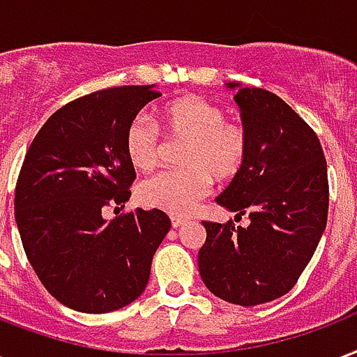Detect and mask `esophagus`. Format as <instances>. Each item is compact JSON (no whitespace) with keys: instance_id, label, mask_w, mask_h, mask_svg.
Listing matches in <instances>:
<instances>
[{"instance_id":"34e87169","label":"esophagus","mask_w":357,"mask_h":357,"mask_svg":"<svg viewBox=\"0 0 357 357\" xmlns=\"http://www.w3.org/2000/svg\"><path fill=\"white\" fill-rule=\"evenodd\" d=\"M181 225H185L183 217H172V228H179Z\"/></svg>"}]
</instances>
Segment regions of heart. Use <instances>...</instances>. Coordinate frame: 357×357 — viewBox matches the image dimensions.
<instances>
[{"label": "heart", "instance_id": "obj_1", "mask_svg": "<svg viewBox=\"0 0 357 357\" xmlns=\"http://www.w3.org/2000/svg\"><path fill=\"white\" fill-rule=\"evenodd\" d=\"M225 118L221 105L200 95H185L160 106L157 127L146 118L127 125L125 155L140 172L153 170L159 162L160 130L170 142L183 144L178 153L179 170L160 172L140 185L138 198L144 206L187 215L208 197L211 179L230 181L241 174L251 153V136L241 121Z\"/></svg>", "mask_w": 357, "mask_h": 357}]
</instances>
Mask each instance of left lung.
Segmentation results:
<instances>
[{
  "mask_svg": "<svg viewBox=\"0 0 357 357\" xmlns=\"http://www.w3.org/2000/svg\"><path fill=\"white\" fill-rule=\"evenodd\" d=\"M236 102L251 153L217 202L247 213L251 225L202 222L198 268L217 298L252 307L290 292L311 262L328 222L330 183L317 132L281 97L243 88Z\"/></svg>",
  "mask_w": 357,
  "mask_h": 357,
  "instance_id": "1",
  "label": "left lung"
}]
</instances>
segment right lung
<instances>
[{
  "label": "right lung",
  "mask_w": 357,
  "mask_h": 357,
  "mask_svg": "<svg viewBox=\"0 0 357 357\" xmlns=\"http://www.w3.org/2000/svg\"><path fill=\"white\" fill-rule=\"evenodd\" d=\"M159 91L119 86L82 95L48 118L27 149L15 190V219L43 287L80 312H110L148 284L151 260L170 230L160 209L125 208L135 168L125 129Z\"/></svg>",
  "instance_id": "add662e5"
}]
</instances>
